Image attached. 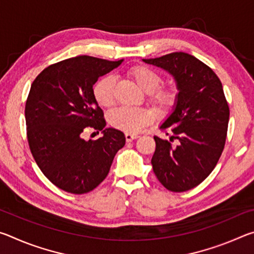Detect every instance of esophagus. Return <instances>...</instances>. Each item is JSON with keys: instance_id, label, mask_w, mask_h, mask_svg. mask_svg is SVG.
Returning a JSON list of instances; mask_svg holds the SVG:
<instances>
[{"instance_id": "obj_1", "label": "esophagus", "mask_w": 254, "mask_h": 254, "mask_svg": "<svg viewBox=\"0 0 254 254\" xmlns=\"http://www.w3.org/2000/svg\"><path fill=\"white\" fill-rule=\"evenodd\" d=\"M137 135L136 134H132V133H126V139H127V142H131L134 139H136Z\"/></svg>"}]
</instances>
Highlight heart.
Here are the masks:
<instances>
[{
  "mask_svg": "<svg viewBox=\"0 0 254 254\" xmlns=\"http://www.w3.org/2000/svg\"><path fill=\"white\" fill-rule=\"evenodd\" d=\"M134 83L148 94V100L161 111L170 110L178 100V91L173 86H160L161 77L151 68L142 65L132 67L127 71ZM94 97L100 106L110 109L115 102V78L105 76L97 80L94 86ZM156 119V114L147 109H121L112 112L109 122L113 127L127 133H137L143 127L148 126Z\"/></svg>",
  "mask_w": 254,
  "mask_h": 254,
  "instance_id": "obj_1",
  "label": "heart"
}]
</instances>
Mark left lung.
<instances>
[{
    "label": "left lung",
    "instance_id": "1",
    "mask_svg": "<svg viewBox=\"0 0 254 254\" xmlns=\"http://www.w3.org/2000/svg\"><path fill=\"white\" fill-rule=\"evenodd\" d=\"M142 60L173 75L178 89L177 103L160 126L169 140L154 136L153 173L168 190H189L208 177L224 149L230 109L222 83L186 53Z\"/></svg>",
    "mask_w": 254,
    "mask_h": 254
}]
</instances>
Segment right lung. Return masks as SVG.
<instances>
[{
  "instance_id": "add662e5",
  "label": "right lung",
  "mask_w": 254,
  "mask_h": 254,
  "mask_svg": "<svg viewBox=\"0 0 254 254\" xmlns=\"http://www.w3.org/2000/svg\"><path fill=\"white\" fill-rule=\"evenodd\" d=\"M122 62L77 56L45 68L30 88L24 111L30 150L42 174L67 192L96 188L126 144L123 132L105 128L93 92L98 77ZM87 129L102 130L103 136L86 141Z\"/></svg>"
}]
</instances>
